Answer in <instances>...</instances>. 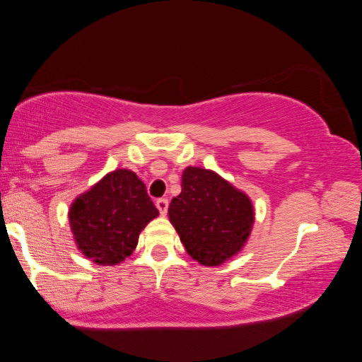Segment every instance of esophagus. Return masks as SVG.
Returning a JSON list of instances; mask_svg holds the SVG:
<instances>
[{"mask_svg": "<svg viewBox=\"0 0 362 362\" xmlns=\"http://www.w3.org/2000/svg\"><path fill=\"white\" fill-rule=\"evenodd\" d=\"M156 205L160 211V215H163V216L167 215V211H168V200L167 199H158Z\"/></svg>", "mask_w": 362, "mask_h": 362, "instance_id": "1", "label": "esophagus"}]
</instances>
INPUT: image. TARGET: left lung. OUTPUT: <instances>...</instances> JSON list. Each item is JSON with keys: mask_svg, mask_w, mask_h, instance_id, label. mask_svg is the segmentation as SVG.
<instances>
[{"mask_svg": "<svg viewBox=\"0 0 362 362\" xmlns=\"http://www.w3.org/2000/svg\"><path fill=\"white\" fill-rule=\"evenodd\" d=\"M168 218L189 257L202 266H220L247 244L255 209L244 191L215 171L186 167Z\"/></svg>", "mask_w": 362, "mask_h": 362, "instance_id": "obj_1", "label": "left lung"}]
</instances>
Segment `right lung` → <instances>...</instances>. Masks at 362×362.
I'll list each match as a JSON object with an SVG mask.
<instances>
[{
    "label": "right lung",
    "instance_id": "1",
    "mask_svg": "<svg viewBox=\"0 0 362 362\" xmlns=\"http://www.w3.org/2000/svg\"><path fill=\"white\" fill-rule=\"evenodd\" d=\"M158 216L146 185L132 170L118 168L76 197L69 223L76 248L100 266L129 257L141 230Z\"/></svg>",
    "mask_w": 362,
    "mask_h": 362
}]
</instances>
